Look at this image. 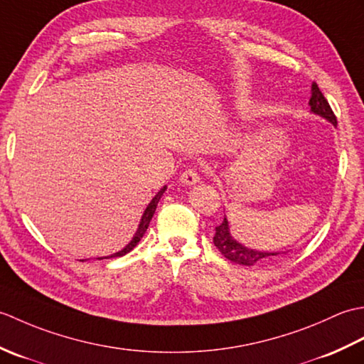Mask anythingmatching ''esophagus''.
I'll list each match as a JSON object with an SVG mask.
<instances>
[{
  "label": "esophagus",
  "mask_w": 364,
  "mask_h": 364,
  "mask_svg": "<svg viewBox=\"0 0 364 364\" xmlns=\"http://www.w3.org/2000/svg\"><path fill=\"white\" fill-rule=\"evenodd\" d=\"M180 181L183 184H188V186H192V184H196L200 181V173L196 167H189L184 170L180 176Z\"/></svg>",
  "instance_id": "1"
}]
</instances>
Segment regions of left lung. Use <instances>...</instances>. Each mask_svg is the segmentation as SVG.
I'll use <instances>...</instances> for the list:
<instances>
[{"instance_id": "1", "label": "left lung", "mask_w": 364, "mask_h": 364, "mask_svg": "<svg viewBox=\"0 0 364 364\" xmlns=\"http://www.w3.org/2000/svg\"><path fill=\"white\" fill-rule=\"evenodd\" d=\"M310 106H311V111L314 114H318V115H321V117L327 119L328 122H331L336 127V115L333 111H331L327 98L323 97V94L316 82L311 87ZM213 242L227 259L236 262V264H242V266H253V264H257V262L270 259L272 257H277L278 255V253L257 252V250L247 249V247L236 242L233 236L230 235L228 220L225 218H223V222L220 223V225L215 227V235L213 237Z\"/></svg>"}]
</instances>
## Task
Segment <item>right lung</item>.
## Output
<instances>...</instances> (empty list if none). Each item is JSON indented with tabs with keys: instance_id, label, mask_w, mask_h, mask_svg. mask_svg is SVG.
Returning a JSON list of instances; mask_svg holds the SVG:
<instances>
[{
	"instance_id": "right-lung-1",
	"label": "right lung",
	"mask_w": 364,
	"mask_h": 364,
	"mask_svg": "<svg viewBox=\"0 0 364 364\" xmlns=\"http://www.w3.org/2000/svg\"><path fill=\"white\" fill-rule=\"evenodd\" d=\"M167 188L164 186L162 188L156 196L153 197V200L151 202L149 203V206H146V210L144 211V215H142V219H141V223H139V228H137V231H136V235H134V237H133V241H131L125 249L123 250H120V252H117V253H114V255H111L109 258H112V257H123V255H127L128 252H131L134 249V247L137 245V242L141 241L142 239V236H144V233L146 231V228H149V225H150V220H151V218H153V214H154V211H156V206H158V202H159V198L162 197V194H164V191H166ZM100 259H103V258H100Z\"/></svg>"
}]
</instances>
